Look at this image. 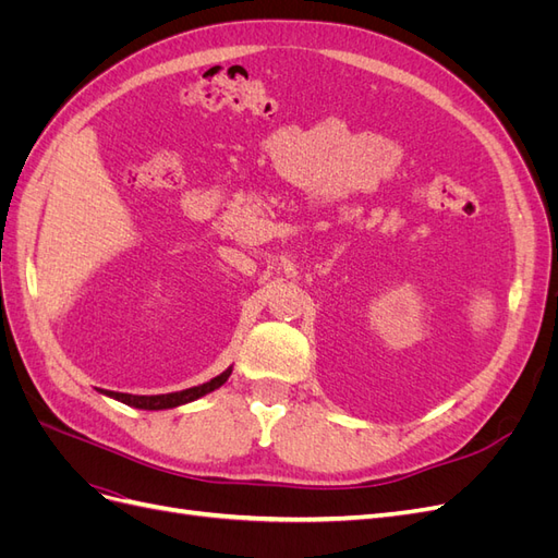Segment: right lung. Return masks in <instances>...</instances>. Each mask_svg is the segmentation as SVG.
Instances as JSON below:
<instances>
[{
    "label": "right lung",
    "instance_id": "add662e5",
    "mask_svg": "<svg viewBox=\"0 0 558 558\" xmlns=\"http://www.w3.org/2000/svg\"><path fill=\"white\" fill-rule=\"evenodd\" d=\"M232 369H226L223 375L214 377L211 381L207 384H199V386H193V388H185V391H177V393H162V396H130V393H116V391H109L111 398L121 400L125 404H132V408H140V410H170V408H177V404H183V402H191L199 396H205L209 391H214V388L223 386L228 381Z\"/></svg>",
    "mask_w": 558,
    "mask_h": 558
}]
</instances>
